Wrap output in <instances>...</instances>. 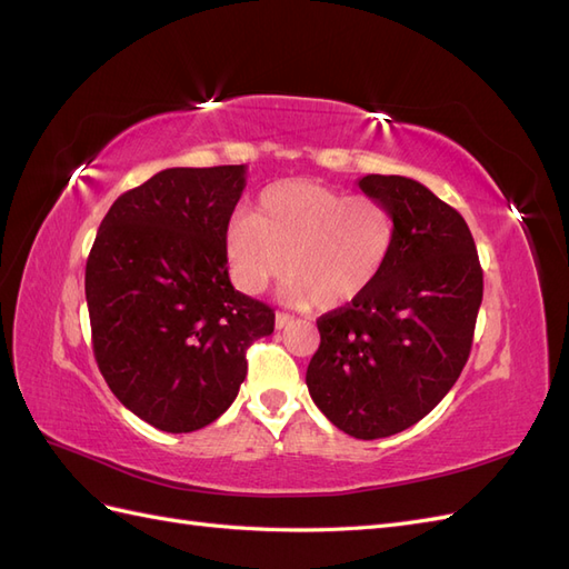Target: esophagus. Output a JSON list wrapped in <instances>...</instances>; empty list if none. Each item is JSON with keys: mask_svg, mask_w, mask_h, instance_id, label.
I'll list each match as a JSON object with an SVG mask.
<instances>
[{"mask_svg": "<svg viewBox=\"0 0 569 569\" xmlns=\"http://www.w3.org/2000/svg\"><path fill=\"white\" fill-rule=\"evenodd\" d=\"M291 322H295V318L287 316V313H278V316H274V327H278V330H284V327H289Z\"/></svg>", "mask_w": 569, "mask_h": 569, "instance_id": "esophagus-1", "label": "esophagus"}]
</instances>
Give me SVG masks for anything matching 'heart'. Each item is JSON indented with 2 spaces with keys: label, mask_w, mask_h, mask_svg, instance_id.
Here are the masks:
<instances>
[{
  "label": "heart",
  "mask_w": 569,
  "mask_h": 569,
  "mask_svg": "<svg viewBox=\"0 0 569 569\" xmlns=\"http://www.w3.org/2000/svg\"><path fill=\"white\" fill-rule=\"evenodd\" d=\"M393 242L387 203L316 180H284L263 189L251 216L230 220L226 258L244 295L263 291L287 268L280 289L287 303L337 311L380 280Z\"/></svg>",
  "instance_id": "1"
}]
</instances>
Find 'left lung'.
Here are the masks:
<instances>
[{"label":"left lung","instance_id":"8db88e82","mask_svg":"<svg viewBox=\"0 0 569 569\" xmlns=\"http://www.w3.org/2000/svg\"><path fill=\"white\" fill-rule=\"evenodd\" d=\"M358 187L391 209L393 251L370 291L318 320L306 385L327 420L370 441L416 425L456 385L485 280L468 222L425 184L366 176Z\"/></svg>","mask_w":569,"mask_h":569}]
</instances>
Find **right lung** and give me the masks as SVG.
I'll return each instance as SVG.
<instances>
[{
	"label": "right lung",
	"instance_id": "1",
	"mask_svg": "<svg viewBox=\"0 0 569 569\" xmlns=\"http://www.w3.org/2000/svg\"><path fill=\"white\" fill-rule=\"evenodd\" d=\"M247 166L166 168L120 194L84 268L97 366L116 399L161 432L218 420L272 308L234 291L226 232Z\"/></svg>",
	"mask_w": 569,
	"mask_h": 569
}]
</instances>
